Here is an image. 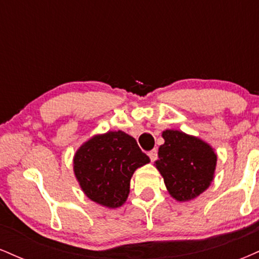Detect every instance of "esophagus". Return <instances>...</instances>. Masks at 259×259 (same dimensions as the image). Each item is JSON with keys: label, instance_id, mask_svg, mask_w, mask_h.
Segmentation results:
<instances>
[{"label": "esophagus", "instance_id": "34e87169", "mask_svg": "<svg viewBox=\"0 0 259 259\" xmlns=\"http://www.w3.org/2000/svg\"><path fill=\"white\" fill-rule=\"evenodd\" d=\"M148 157H150L152 162H154V160L157 159V150H156V148H154V150L150 151V152H148Z\"/></svg>", "mask_w": 259, "mask_h": 259}]
</instances>
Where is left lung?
<instances>
[{
	"label": "left lung",
	"mask_w": 259,
	"mask_h": 259,
	"mask_svg": "<svg viewBox=\"0 0 259 259\" xmlns=\"http://www.w3.org/2000/svg\"><path fill=\"white\" fill-rule=\"evenodd\" d=\"M162 136L164 144L158 148V159L154 165L174 200H194L206 191L214 179V148L200 138L181 130H164Z\"/></svg>",
	"instance_id": "left-lung-1"
}]
</instances>
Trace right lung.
I'll use <instances>...</instances> for the list:
<instances>
[{"mask_svg":"<svg viewBox=\"0 0 259 259\" xmlns=\"http://www.w3.org/2000/svg\"><path fill=\"white\" fill-rule=\"evenodd\" d=\"M150 163L133 136L126 133L97 134L78 148L73 169L86 197L107 208L125 203L134 171Z\"/></svg>","mask_w":259,"mask_h":259,"instance_id":"obj_1","label":"right lung"}]
</instances>
